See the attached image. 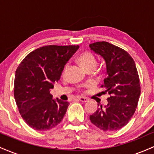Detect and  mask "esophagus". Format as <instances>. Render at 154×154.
I'll list each match as a JSON object with an SVG mask.
<instances>
[{
  "instance_id": "esophagus-1",
  "label": "esophagus",
  "mask_w": 154,
  "mask_h": 154,
  "mask_svg": "<svg viewBox=\"0 0 154 154\" xmlns=\"http://www.w3.org/2000/svg\"><path fill=\"white\" fill-rule=\"evenodd\" d=\"M78 99L80 100L81 102H84V103H85V102H88V99L87 98H85V97H79Z\"/></svg>"
}]
</instances>
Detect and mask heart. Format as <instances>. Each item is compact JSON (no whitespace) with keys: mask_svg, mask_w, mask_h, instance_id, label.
Wrapping results in <instances>:
<instances>
[{"mask_svg":"<svg viewBox=\"0 0 154 154\" xmlns=\"http://www.w3.org/2000/svg\"><path fill=\"white\" fill-rule=\"evenodd\" d=\"M78 61L85 69L89 68V67H95L97 64L95 56L91 52H84L81 54L78 57ZM67 68H68V64H66L63 69V74L66 71Z\"/></svg>","mask_w":154,"mask_h":154,"instance_id":"heart-1","label":"heart"}]
</instances>
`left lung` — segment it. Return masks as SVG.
<instances>
[{
	"label": "left lung",
	"mask_w": 154,
	"mask_h": 154,
	"mask_svg": "<svg viewBox=\"0 0 154 154\" xmlns=\"http://www.w3.org/2000/svg\"><path fill=\"white\" fill-rule=\"evenodd\" d=\"M89 46L105 61L107 77L102 93L109 95L107 105H100L90 119L103 131H116L129 122L138 103L140 85L135 63L127 51L108 42Z\"/></svg>",
	"instance_id": "obj_1"
}]
</instances>
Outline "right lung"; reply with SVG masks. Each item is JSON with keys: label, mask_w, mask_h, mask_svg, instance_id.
<instances>
[{"label": "right lung", "mask_w": 154, "mask_h": 154, "mask_svg": "<svg viewBox=\"0 0 154 154\" xmlns=\"http://www.w3.org/2000/svg\"><path fill=\"white\" fill-rule=\"evenodd\" d=\"M79 45H46L32 51L17 69L14 98L19 113L30 128L45 131L62 121L69 103L54 99L51 89Z\"/></svg>", "instance_id": "right-lung-1"}]
</instances>
